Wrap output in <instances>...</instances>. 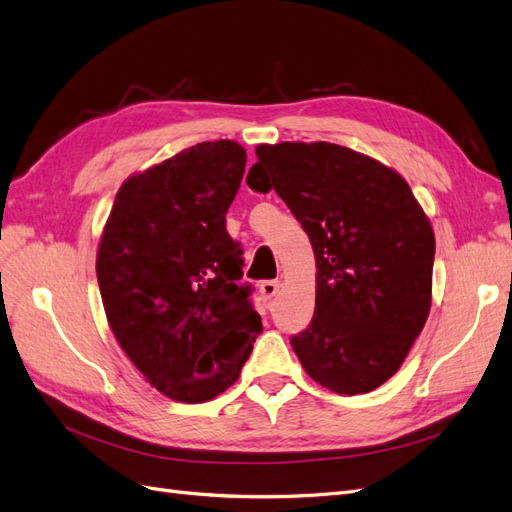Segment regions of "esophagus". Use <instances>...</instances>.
Returning a JSON list of instances; mask_svg holds the SVG:
<instances>
[{"mask_svg": "<svg viewBox=\"0 0 512 512\" xmlns=\"http://www.w3.org/2000/svg\"><path fill=\"white\" fill-rule=\"evenodd\" d=\"M280 282L277 280H267V282H262L260 284V297L265 299V301H271L277 292H280Z\"/></svg>", "mask_w": 512, "mask_h": 512, "instance_id": "34e87169", "label": "esophagus"}]
</instances>
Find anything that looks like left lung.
<instances>
[{"mask_svg": "<svg viewBox=\"0 0 512 512\" xmlns=\"http://www.w3.org/2000/svg\"><path fill=\"white\" fill-rule=\"evenodd\" d=\"M247 185L275 190L316 256V312L292 337L307 376L337 395L378 389L431 307L436 237L397 170L333 143L258 145Z\"/></svg>", "mask_w": 512, "mask_h": 512, "instance_id": "left-lung-1", "label": "left lung"}]
</instances>
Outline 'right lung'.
Instances as JSON below:
<instances>
[{
	"mask_svg": "<svg viewBox=\"0 0 512 512\" xmlns=\"http://www.w3.org/2000/svg\"><path fill=\"white\" fill-rule=\"evenodd\" d=\"M243 170L237 141L183 149L121 183L100 237L111 331L153 389L183 404L224 393L262 331L226 232Z\"/></svg>",
	"mask_w": 512,
	"mask_h": 512,
	"instance_id": "obj_1",
	"label": "right lung"
}]
</instances>
